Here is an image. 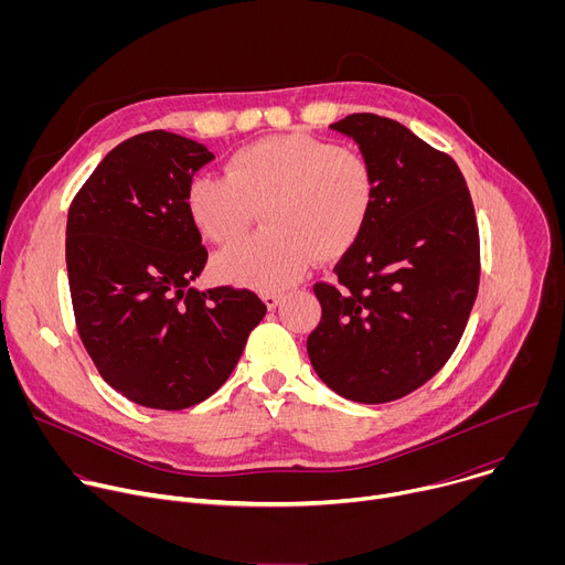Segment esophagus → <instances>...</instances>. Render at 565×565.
<instances>
[{
  "mask_svg": "<svg viewBox=\"0 0 565 565\" xmlns=\"http://www.w3.org/2000/svg\"><path fill=\"white\" fill-rule=\"evenodd\" d=\"M281 299H284L281 292H266V295H264V301H266L268 308H277V306L281 303Z\"/></svg>",
  "mask_w": 565,
  "mask_h": 565,
  "instance_id": "esophagus-1",
  "label": "esophagus"
}]
</instances>
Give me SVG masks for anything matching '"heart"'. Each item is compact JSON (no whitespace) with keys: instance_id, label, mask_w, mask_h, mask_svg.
<instances>
[{"instance_id":"1","label":"heart","mask_w":565,"mask_h":565,"mask_svg":"<svg viewBox=\"0 0 565 565\" xmlns=\"http://www.w3.org/2000/svg\"><path fill=\"white\" fill-rule=\"evenodd\" d=\"M375 192V170L362 151L286 134L236 149L225 177H194L185 210L218 246L244 234L262 210L266 230L218 253L214 273L225 281L279 290L297 281L312 259H340L358 244Z\"/></svg>"}]
</instances>
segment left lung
I'll return each mask as SVG.
<instances>
[{
	"label": "left lung",
	"mask_w": 565,
	"mask_h": 565,
	"mask_svg": "<svg viewBox=\"0 0 565 565\" xmlns=\"http://www.w3.org/2000/svg\"><path fill=\"white\" fill-rule=\"evenodd\" d=\"M377 192L358 244L312 286L321 319L306 349L335 393L382 405L431 380L456 351L480 279L473 203L456 160L405 125L351 114Z\"/></svg>",
	"instance_id": "8db88e82"
}]
</instances>
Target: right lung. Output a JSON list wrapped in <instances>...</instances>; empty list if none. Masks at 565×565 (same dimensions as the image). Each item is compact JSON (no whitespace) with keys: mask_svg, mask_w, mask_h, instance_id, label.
Wrapping results in <instances>:
<instances>
[{"mask_svg":"<svg viewBox=\"0 0 565 565\" xmlns=\"http://www.w3.org/2000/svg\"><path fill=\"white\" fill-rule=\"evenodd\" d=\"M214 156L153 129L114 147L66 216L75 329L107 384L136 405L179 412L232 373L266 303L248 288H190L207 264L185 190Z\"/></svg>","mask_w":565,"mask_h":565,"instance_id":"obj_1","label":"right lung"}]
</instances>
